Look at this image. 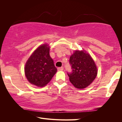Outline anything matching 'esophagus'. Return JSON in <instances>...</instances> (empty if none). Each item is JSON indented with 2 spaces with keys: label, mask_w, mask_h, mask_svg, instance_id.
Returning a JSON list of instances; mask_svg holds the SVG:
<instances>
[{
  "label": "esophagus",
  "mask_w": 122,
  "mask_h": 122,
  "mask_svg": "<svg viewBox=\"0 0 122 122\" xmlns=\"http://www.w3.org/2000/svg\"><path fill=\"white\" fill-rule=\"evenodd\" d=\"M58 71H62V70H63V67H59V68H58Z\"/></svg>",
  "instance_id": "1"
}]
</instances>
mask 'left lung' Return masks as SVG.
<instances>
[{
	"label": "left lung",
	"mask_w": 122,
	"mask_h": 122,
	"mask_svg": "<svg viewBox=\"0 0 122 122\" xmlns=\"http://www.w3.org/2000/svg\"><path fill=\"white\" fill-rule=\"evenodd\" d=\"M71 73H68L70 81L77 89H83L91 84L97 76L96 64L90 54L84 51H74L70 58Z\"/></svg>",
	"instance_id": "left-lung-1"
}]
</instances>
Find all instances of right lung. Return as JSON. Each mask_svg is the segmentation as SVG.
I'll return each mask as SVG.
<instances>
[{
    "instance_id": "1",
    "label": "right lung",
    "mask_w": 122,
    "mask_h": 122,
    "mask_svg": "<svg viewBox=\"0 0 122 122\" xmlns=\"http://www.w3.org/2000/svg\"><path fill=\"white\" fill-rule=\"evenodd\" d=\"M47 44L41 45L33 52L25 63V73L31 84L43 87L51 81L57 69L49 54Z\"/></svg>"
}]
</instances>
